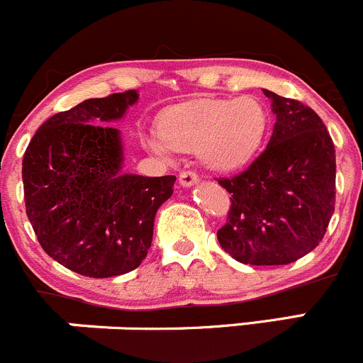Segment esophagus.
Masks as SVG:
<instances>
[{
  "instance_id": "obj_1",
  "label": "esophagus",
  "mask_w": 363,
  "mask_h": 363,
  "mask_svg": "<svg viewBox=\"0 0 363 363\" xmlns=\"http://www.w3.org/2000/svg\"><path fill=\"white\" fill-rule=\"evenodd\" d=\"M197 182H199V177H197L196 171L186 169L180 174V183L183 186H190V185H194V183H197Z\"/></svg>"
}]
</instances>
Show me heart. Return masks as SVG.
I'll return each mask as SVG.
<instances>
[{"label": "heart", "instance_id": "heart-1", "mask_svg": "<svg viewBox=\"0 0 363 363\" xmlns=\"http://www.w3.org/2000/svg\"><path fill=\"white\" fill-rule=\"evenodd\" d=\"M267 125V111L252 96L196 100L171 109L162 128L150 132L145 143L162 157L177 150L199 152L206 166L233 171L256 155Z\"/></svg>", "mask_w": 363, "mask_h": 363}]
</instances>
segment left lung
<instances>
[{"mask_svg":"<svg viewBox=\"0 0 363 363\" xmlns=\"http://www.w3.org/2000/svg\"><path fill=\"white\" fill-rule=\"evenodd\" d=\"M277 114L261 155L218 178L231 194L222 249L243 264H289L314 250L335 210V146L321 118L295 99L263 89Z\"/></svg>","mask_w":363,"mask_h":363,"instance_id":"obj_1","label":"left lung"}]
</instances>
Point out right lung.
<instances>
[{"label": "right lung", "mask_w": 363, "mask_h": 363, "mask_svg": "<svg viewBox=\"0 0 363 363\" xmlns=\"http://www.w3.org/2000/svg\"><path fill=\"white\" fill-rule=\"evenodd\" d=\"M135 100V89H128L61 111L24 153V203L38 243L86 277H114L141 264L157 210L177 182L171 174L121 173L120 132L109 123Z\"/></svg>", "instance_id": "1"}]
</instances>
